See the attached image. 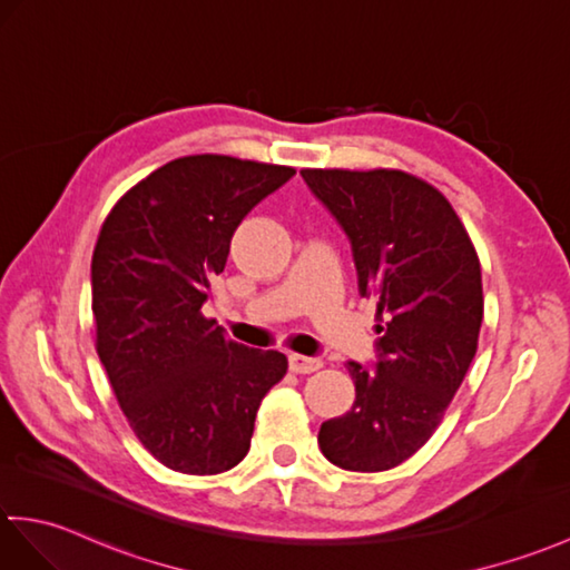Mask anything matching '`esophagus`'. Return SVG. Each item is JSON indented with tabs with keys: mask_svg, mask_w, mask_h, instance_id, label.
Segmentation results:
<instances>
[{
	"mask_svg": "<svg viewBox=\"0 0 570 570\" xmlns=\"http://www.w3.org/2000/svg\"><path fill=\"white\" fill-rule=\"evenodd\" d=\"M288 366H291V372H296V374H313V372H317V368L323 366V360H321V356L291 354L288 356Z\"/></svg>",
	"mask_w": 570,
	"mask_h": 570,
	"instance_id": "esophagus-1",
	"label": "esophagus"
}]
</instances>
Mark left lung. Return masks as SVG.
I'll list each match as a JSON object with an SVG mask.
<instances>
[{
    "label": "left lung",
    "instance_id": "obj_1",
    "mask_svg": "<svg viewBox=\"0 0 570 570\" xmlns=\"http://www.w3.org/2000/svg\"><path fill=\"white\" fill-rule=\"evenodd\" d=\"M345 230L381 321L374 368L347 362L356 401L317 444L347 471L403 464L440 425L479 347L481 262L452 204L401 169H301Z\"/></svg>",
    "mask_w": 570,
    "mask_h": 570
}]
</instances>
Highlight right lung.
Instances as JSON below:
<instances>
[{
  "label": "right lung",
  "mask_w": 570,
  "mask_h": 570,
  "mask_svg": "<svg viewBox=\"0 0 570 570\" xmlns=\"http://www.w3.org/2000/svg\"><path fill=\"white\" fill-rule=\"evenodd\" d=\"M294 167L189 155L155 169L104 220L91 257L97 352L130 428L171 471L210 475L249 452L282 352L237 345L202 315L243 218Z\"/></svg>",
  "instance_id": "right-lung-1"
}]
</instances>
